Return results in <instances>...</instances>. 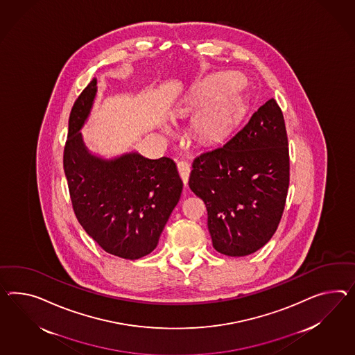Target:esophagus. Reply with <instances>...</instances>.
Segmentation results:
<instances>
[{
  "instance_id": "esophagus-1",
  "label": "esophagus",
  "mask_w": 355,
  "mask_h": 355,
  "mask_svg": "<svg viewBox=\"0 0 355 355\" xmlns=\"http://www.w3.org/2000/svg\"><path fill=\"white\" fill-rule=\"evenodd\" d=\"M178 170H179V173H180V178H182L184 185L187 187L188 180H189V175H191V164L185 162V161H180L178 164Z\"/></svg>"
}]
</instances>
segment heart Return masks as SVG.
I'll use <instances>...</instances> for the list:
<instances>
[{
  "label": "heart",
  "instance_id": "b5f03b06",
  "mask_svg": "<svg viewBox=\"0 0 355 355\" xmlns=\"http://www.w3.org/2000/svg\"><path fill=\"white\" fill-rule=\"evenodd\" d=\"M234 82L232 74H220L209 82L207 87V96H216L225 92ZM236 101L230 96H223L221 99L211 104L203 110L196 119L194 130L205 140H218L224 137L230 128H233L236 119Z\"/></svg>",
  "mask_w": 355,
  "mask_h": 355
}]
</instances>
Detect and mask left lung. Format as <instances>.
Returning <instances> with one entry per match:
<instances>
[{
  "mask_svg": "<svg viewBox=\"0 0 355 355\" xmlns=\"http://www.w3.org/2000/svg\"><path fill=\"white\" fill-rule=\"evenodd\" d=\"M189 188L205 202L212 245L227 256L254 254L273 236L290 185L283 113L266 101L227 140L191 164Z\"/></svg>",
  "mask_w": 355,
  "mask_h": 355,
  "instance_id": "obj_1",
  "label": "left lung"
}]
</instances>
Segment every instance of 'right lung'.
Here are the masks:
<instances>
[{
    "label": "right lung",
    "mask_w": 355,
    "mask_h": 355,
    "mask_svg": "<svg viewBox=\"0 0 355 355\" xmlns=\"http://www.w3.org/2000/svg\"><path fill=\"white\" fill-rule=\"evenodd\" d=\"M96 95L94 78L73 104L63 167L76 218L110 254L137 260L155 250L182 182L171 158L126 153L114 159L92 155L81 130Z\"/></svg>",
    "instance_id": "add662e5"
}]
</instances>
